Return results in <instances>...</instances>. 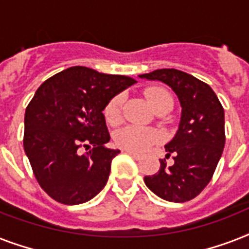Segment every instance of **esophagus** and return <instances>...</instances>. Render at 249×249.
I'll return each mask as SVG.
<instances>
[{
    "instance_id": "esophagus-1",
    "label": "esophagus",
    "mask_w": 249,
    "mask_h": 249,
    "mask_svg": "<svg viewBox=\"0 0 249 249\" xmlns=\"http://www.w3.org/2000/svg\"><path fill=\"white\" fill-rule=\"evenodd\" d=\"M125 154H129L130 156H133L136 160H140L141 159V155L140 154H137V152H133V151H129V150H124Z\"/></svg>"
}]
</instances>
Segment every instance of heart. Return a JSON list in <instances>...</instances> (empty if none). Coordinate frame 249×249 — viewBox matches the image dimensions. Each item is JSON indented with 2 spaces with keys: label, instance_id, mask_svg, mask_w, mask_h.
Returning <instances> with one entry per match:
<instances>
[{
  "label": "heart",
  "instance_id": "b5f03b06",
  "mask_svg": "<svg viewBox=\"0 0 249 249\" xmlns=\"http://www.w3.org/2000/svg\"><path fill=\"white\" fill-rule=\"evenodd\" d=\"M144 95L154 109H158L168 103L173 105V99L169 91L160 86L147 88L144 90ZM121 108H123V95L117 94L111 98L108 103L106 105L105 111H103L105 120L109 125L119 124L121 120ZM159 141L160 137L156 130L138 126V125H128L115 133V144L117 147L137 152V154L146 151L147 148L156 144Z\"/></svg>",
  "mask_w": 249,
  "mask_h": 249
}]
</instances>
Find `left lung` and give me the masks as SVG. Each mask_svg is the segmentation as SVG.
Returning a JSON list of instances; mask_svg holds the SVG:
<instances>
[{
	"label": "left lung",
	"instance_id": "1",
	"mask_svg": "<svg viewBox=\"0 0 249 249\" xmlns=\"http://www.w3.org/2000/svg\"><path fill=\"white\" fill-rule=\"evenodd\" d=\"M140 77L169 85L182 106L179 128L165 146V158L173 155L174 163L160 159L159 172L146 176L144 183L164 200H191L212 179L224 151V107L208 84L186 72L163 68Z\"/></svg>",
	"mask_w": 249,
	"mask_h": 249
}]
</instances>
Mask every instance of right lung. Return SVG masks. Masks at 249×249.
I'll list each match as a JSON object with an SVG mask.
<instances>
[{
	"label": "right lung",
	"mask_w": 249,
	"mask_h": 249,
	"mask_svg": "<svg viewBox=\"0 0 249 249\" xmlns=\"http://www.w3.org/2000/svg\"><path fill=\"white\" fill-rule=\"evenodd\" d=\"M136 83L128 76L76 66L37 89L25 109L23 146L49 196L75 205L101 193L111 161L120 152L106 147L109 133L102 111L111 98Z\"/></svg>",
	"instance_id": "right-lung-1"
}]
</instances>
